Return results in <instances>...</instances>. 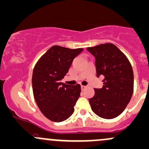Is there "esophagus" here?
<instances>
[{"instance_id": "esophagus-1", "label": "esophagus", "mask_w": 149, "mask_h": 149, "mask_svg": "<svg viewBox=\"0 0 149 149\" xmlns=\"http://www.w3.org/2000/svg\"><path fill=\"white\" fill-rule=\"evenodd\" d=\"M86 87H86V86H84V85H81V89H82V90H84V89H85Z\"/></svg>"}]
</instances>
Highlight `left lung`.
Returning a JSON list of instances; mask_svg holds the SVG:
<instances>
[{
  "mask_svg": "<svg viewBox=\"0 0 149 149\" xmlns=\"http://www.w3.org/2000/svg\"><path fill=\"white\" fill-rule=\"evenodd\" d=\"M87 49L95 57L97 76H103V87L94 89L89 99L97 116L111 119L121 114L130 102L134 92V72L126 56L112 43H105Z\"/></svg>",
  "mask_w": 149,
  "mask_h": 149,
  "instance_id": "8db88e82",
  "label": "left lung"
}]
</instances>
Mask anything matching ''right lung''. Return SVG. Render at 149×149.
I'll list each match as a JSON object with an SVG mask.
<instances>
[{
  "label": "right lung",
  "mask_w": 149,
  "mask_h": 149,
  "mask_svg": "<svg viewBox=\"0 0 149 149\" xmlns=\"http://www.w3.org/2000/svg\"><path fill=\"white\" fill-rule=\"evenodd\" d=\"M83 48L51 47L35 65L32 77L33 92L37 105L45 117L55 122L68 119L80 96L81 86L61 82L76 56Z\"/></svg>",
  "instance_id": "add662e5"
}]
</instances>
